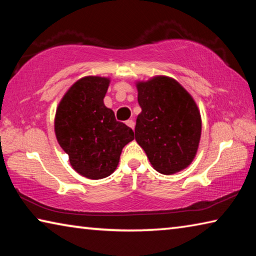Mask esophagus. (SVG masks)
Wrapping results in <instances>:
<instances>
[{
  "mask_svg": "<svg viewBox=\"0 0 256 256\" xmlns=\"http://www.w3.org/2000/svg\"><path fill=\"white\" fill-rule=\"evenodd\" d=\"M126 125L128 128H131L132 130H134V126H136V123H134L133 120H126Z\"/></svg>",
  "mask_w": 256,
  "mask_h": 256,
  "instance_id": "esophagus-1",
  "label": "esophagus"
}]
</instances>
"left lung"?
Returning <instances> with one entry per match:
<instances>
[{"mask_svg": "<svg viewBox=\"0 0 256 256\" xmlns=\"http://www.w3.org/2000/svg\"><path fill=\"white\" fill-rule=\"evenodd\" d=\"M136 140L157 172L170 175L192 162L201 136V115L178 82L156 76L138 82Z\"/></svg>", "mask_w": 256, "mask_h": 256, "instance_id": "obj_1", "label": "left lung"}]
</instances>
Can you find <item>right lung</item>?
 Returning <instances> with one entry per match:
<instances>
[{
    "instance_id": "obj_1",
    "label": "right lung",
    "mask_w": 256,
    "mask_h": 256,
    "mask_svg": "<svg viewBox=\"0 0 256 256\" xmlns=\"http://www.w3.org/2000/svg\"><path fill=\"white\" fill-rule=\"evenodd\" d=\"M110 80L86 76L64 94L56 110L55 134L80 175L100 180L116 170L122 149L134 138L131 128L116 120L104 105Z\"/></svg>"
}]
</instances>
